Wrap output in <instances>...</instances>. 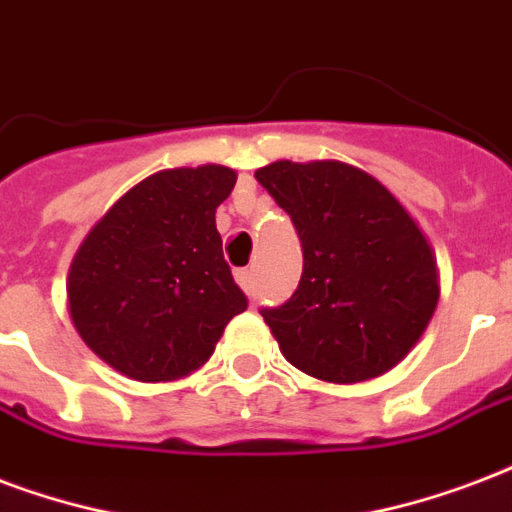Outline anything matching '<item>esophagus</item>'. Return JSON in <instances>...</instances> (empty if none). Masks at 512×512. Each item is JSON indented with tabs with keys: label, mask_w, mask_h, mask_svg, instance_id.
Here are the masks:
<instances>
[{
	"label": "esophagus",
	"mask_w": 512,
	"mask_h": 512,
	"mask_svg": "<svg viewBox=\"0 0 512 512\" xmlns=\"http://www.w3.org/2000/svg\"><path fill=\"white\" fill-rule=\"evenodd\" d=\"M236 282L241 284V290L247 292V295H252V292H255V273L249 271V268H241V271H236Z\"/></svg>",
	"instance_id": "obj_1"
}]
</instances>
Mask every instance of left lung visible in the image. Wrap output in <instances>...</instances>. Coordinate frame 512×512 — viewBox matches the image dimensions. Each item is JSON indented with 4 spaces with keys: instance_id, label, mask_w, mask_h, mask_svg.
I'll return each instance as SVG.
<instances>
[{
    "instance_id": "obj_1",
    "label": "left lung",
    "mask_w": 512,
    "mask_h": 512,
    "mask_svg": "<svg viewBox=\"0 0 512 512\" xmlns=\"http://www.w3.org/2000/svg\"><path fill=\"white\" fill-rule=\"evenodd\" d=\"M255 179L290 214L303 247L298 290L265 325L290 365L330 384L392 370L438 306L429 241L378 179L341 161H276Z\"/></svg>"
}]
</instances>
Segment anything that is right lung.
<instances>
[{
  "label": "right lung",
  "instance_id": "add662e5",
  "mask_svg": "<svg viewBox=\"0 0 512 512\" xmlns=\"http://www.w3.org/2000/svg\"><path fill=\"white\" fill-rule=\"evenodd\" d=\"M233 185L236 171L214 163L158 171L85 236L66 282L69 314L109 368L147 384L187 376L247 308L214 222Z\"/></svg>",
  "mask_w": 512,
  "mask_h": 512
}]
</instances>
